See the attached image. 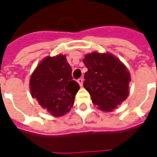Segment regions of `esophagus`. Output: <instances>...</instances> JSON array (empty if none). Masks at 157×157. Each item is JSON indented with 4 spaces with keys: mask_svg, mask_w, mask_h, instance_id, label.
Returning <instances> with one entry per match:
<instances>
[{
    "mask_svg": "<svg viewBox=\"0 0 157 157\" xmlns=\"http://www.w3.org/2000/svg\"><path fill=\"white\" fill-rule=\"evenodd\" d=\"M77 82L79 83V85L81 86H82V83H83V79L82 78H79L78 80H77Z\"/></svg>",
    "mask_w": 157,
    "mask_h": 157,
    "instance_id": "esophagus-1",
    "label": "esophagus"
}]
</instances>
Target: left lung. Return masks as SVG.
Returning <instances> with one entry per match:
<instances>
[{
	"label": "left lung",
	"mask_w": 157,
	"mask_h": 157,
	"mask_svg": "<svg viewBox=\"0 0 157 157\" xmlns=\"http://www.w3.org/2000/svg\"><path fill=\"white\" fill-rule=\"evenodd\" d=\"M83 63L88 70L83 86L100 110L113 111L128 98L130 75L117 57L110 53L92 52L86 55Z\"/></svg>",
	"instance_id": "1"
}]
</instances>
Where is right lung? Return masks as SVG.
<instances>
[{"label":"right lung","mask_w":157,"mask_h":157,"mask_svg":"<svg viewBox=\"0 0 157 157\" xmlns=\"http://www.w3.org/2000/svg\"><path fill=\"white\" fill-rule=\"evenodd\" d=\"M71 72L65 55H59L44 59L30 77L31 95L52 116L65 115L74 104L80 86Z\"/></svg>","instance_id":"obj_1"}]
</instances>
